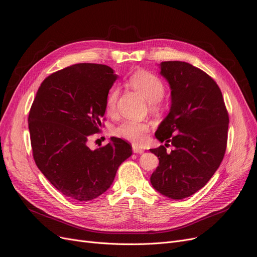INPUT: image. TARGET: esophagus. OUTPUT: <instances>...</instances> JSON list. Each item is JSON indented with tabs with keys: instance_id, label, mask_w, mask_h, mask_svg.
<instances>
[{
	"instance_id": "esophagus-1",
	"label": "esophagus",
	"mask_w": 257,
	"mask_h": 257,
	"mask_svg": "<svg viewBox=\"0 0 257 257\" xmlns=\"http://www.w3.org/2000/svg\"><path fill=\"white\" fill-rule=\"evenodd\" d=\"M133 152H134V153H138V154H142V153L145 152V150L142 149V148H139V147L136 146V145H133Z\"/></svg>"
}]
</instances>
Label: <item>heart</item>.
Segmentation results:
<instances>
[{
  "mask_svg": "<svg viewBox=\"0 0 257 257\" xmlns=\"http://www.w3.org/2000/svg\"><path fill=\"white\" fill-rule=\"evenodd\" d=\"M128 83L148 100L149 103H158L165 94V87L157 76L147 72L138 71L128 78ZM119 91L111 89L106 98V111L112 113L115 110ZM149 132V124L138 120H124L114 130V135L121 139L134 144H143Z\"/></svg>",
  "mask_w": 257,
  "mask_h": 257,
  "instance_id": "b5f03b06",
  "label": "heart"
}]
</instances>
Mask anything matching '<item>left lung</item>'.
Listing matches in <instances>:
<instances>
[{
  "label": "left lung",
  "mask_w": 257,
  "mask_h": 257,
  "mask_svg": "<svg viewBox=\"0 0 257 257\" xmlns=\"http://www.w3.org/2000/svg\"><path fill=\"white\" fill-rule=\"evenodd\" d=\"M169 83L170 109L155 132L165 146L150 149L160 165L151 184L170 199H183L211 179L224 158L227 144L228 113L216 82L201 69L181 61L160 64ZM174 146L172 153L166 147Z\"/></svg>",
  "instance_id": "8db88e82"
}]
</instances>
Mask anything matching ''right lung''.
<instances>
[{
    "instance_id": "1",
    "label": "right lung",
    "mask_w": 257,
    "mask_h": 257,
    "mask_svg": "<svg viewBox=\"0 0 257 257\" xmlns=\"http://www.w3.org/2000/svg\"><path fill=\"white\" fill-rule=\"evenodd\" d=\"M116 78L109 66L80 63L51 74L38 88L29 113L33 158L68 198L88 201L102 195L132 155L130 144L116 137L95 150L87 146L102 127L106 98Z\"/></svg>"
}]
</instances>
